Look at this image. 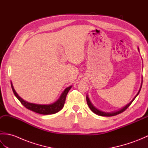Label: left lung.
Returning <instances> with one entry per match:
<instances>
[{
	"label": "left lung",
	"instance_id": "1",
	"mask_svg": "<svg viewBox=\"0 0 148 148\" xmlns=\"http://www.w3.org/2000/svg\"><path fill=\"white\" fill-rule=\"evenodd\" d=\"M140 88H141V87H140ZM140 90H139V92H138V93L137 94V95L134 97V99L132 100V101H131L129 103H128V104H127L126 106H125L124 108H122L121 109L119 110V111H115V112H102V111H99V110L96 109V108H95V107H94V106L92 104V103L90 102V100H89V99H88V96H86V102H87L88 106L90 109L91 110H92V111L94 113H95L96 114H98V115H99V116H116V115L120 114V113H121V112H123V111H125V110H126V109L128 108V107H129V106L131 105V103H132V102L134 101V99L136 98V97L138 95V94H139V93L140 92Z\"/></svg>",
	"mask_w": 148,
	"mask_h": 148
}]
</instances>
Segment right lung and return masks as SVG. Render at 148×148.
<instances>
[{"instance_id":"add662e5","label":"right lung","mask_w":148,"mask_h":148,"mask_svg":"<svg viewBox=\"0 0 148 148\" xmlns=\"http://www.w3.org/2000/svg\"><path fill=\"white\" fill-rule=\"evenodd\" d=\"M71 87L72 86H69L64 91V92L62 93L60 97V99L55 103H51V104L49 105H40L36 104V103H29L23 100L20 97L18 96L16 92H15L14 88L12 86V84L11 83V88L12 92H13L14 95L16 97V98L20 100L21 104L24 106V107H25L27 109L30 110V111L37 112L38 113V114H52L60 111L64 106L66 97H67L69 91L70 90Z\"/></svg>"}]
</instances>
